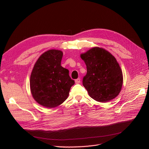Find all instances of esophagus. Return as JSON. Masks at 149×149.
Segmentation results:
<instances>
[{
	"label": "esophagus",
	"instance_id": "obj_1",
	"mask_svg": "<svg viewBox=\"0 0 149 149\" xmlns=\"http://www.w3.org/2000/svg\"><path fill=\"white\" fill-rule=\"evenodd\" d=\"M80 81H81V79H80V78H78V79H75V83H76V84L80 83Z\"/></svg>",
	"mask_w": 149,
	"mask_h": 149
}]
</instances>
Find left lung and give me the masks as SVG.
I'll return each instance as SVG.
<instances>
[{
    "label": "left lung",
    "instance_id": "obj_1",
    "mask_svg": "<svg viewBox=\"0 0 149 149\" xmlns=\"http://www.w3.org/2000/svg\"><path fill=\"white\" fill-rule=\"evenodd\" d=\"M80 57L86 65L83 81L89 96L96 101L107 102L118 96L123 84V71L116 58L105 49L93 47Z\"/></svg>",
    "mask_w": 149,
    "mask_h": 149
}]
</instances>
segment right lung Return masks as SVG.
Masks as SVG:
<instances>
[{"mask_svg":"<svg viewBox=\"0 0 149 149\" xmlns=\"http://www.w3.org/2000/svg\"><path fill=\"white\" fill-rule=\"evenodd\" d=\"M63 53L59 49H49L35 62L30 79V91L34 100L47 108L56 107L68 97L74 81L69 70L61 66Z\"/></svg>","mask_w":149,"mask_h":149,"instance_id":"add662e5","label":"right lung"}]
</instances>
